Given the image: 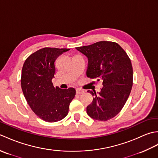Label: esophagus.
<instances>
[{"label":"esophagus","instance_id":"obj_1","mask_svg":"<svg viewBox=\"0 0 158 158\" xmlns=\"http://www.w3.org/2000/svg\"><path fill=\"white\" fill-rule=\"evenodd\" d=\"M76 92L77 94H83L84 93V91H83V89H81L79 88H77L76 89Z\"/></svg>","mask_w":158,"mask_h":158}]
</instances>
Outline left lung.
<instances>
[{"label":"left lung","mask_w":158,"mask_h":158,"mask_svg":"<svg viewBox=\"0 0 158 158\" xmlns=\"http://www.w3.org/2000/svg\"><path fill=\"white\" fill-rule=\"evenodd\" d=\"M76 49L88 59L87 77L102 81V88L87 106L92 119L107 121L116 116L125 105L133 84V70L126 52L117 43L99 41Z\"/></svg>","instance_id":"left-lung-1"}]
</instances>
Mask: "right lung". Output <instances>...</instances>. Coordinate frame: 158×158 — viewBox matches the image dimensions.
I'll use <instances>...</instances> for the list:
<instances>
[{"instance_id": "right-lung-1", "label": "right lung", "mask_w": 158, "mask_h": 158, "mask_svg": "<svg viewBox=\"0 0 158 158\" xmlns=\"http://www.w3.org/2000/svg\"><path fill=\"white\" fill-rule=\"evenodd\" d=\"M69 50L41 49L30 55L22 67L23 96L33 112L45 122H56L64 118L68 115L70 103L75 98V89L54 88L52 81L56 73V60Z\"/></svg>"}]
</instances>
